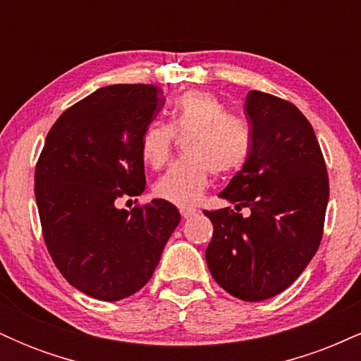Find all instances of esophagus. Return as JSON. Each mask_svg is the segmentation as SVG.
Instances as JSON below:
<instances>
[{
	"label": "esophagus",
	"mask_w": 361,
	"mask_h": 361,
	"mask_svg": "<svg viewBox=\"0 0 361 361\" xmlns=\"http://www.w3.org/2000/svg\"><path fill=\"white\" fill-rule=\"evenodd\" d=\"M180 212H181V217H183V219H192L193 215H197V210H195V209H181Z\"/></svg>",
	"instance_id": "34e87169"
}]
</instances>
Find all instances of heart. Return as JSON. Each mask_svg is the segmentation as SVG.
Listing matches in <instances>:
<instances>
[{
  "instance_id": "obj_1",
  "label": "heart",
  "mask_w": 361,
  "mask_h": 361,
  "mask_svg": "<svg viewBox=\"0 0 361 361\" xmlns=\"http://www.w3.org/2000/svg\"><path fill=\"white\" fill-rule=\"evenodd\" d=\"M183 140V159L154 183V193L178 207H193L204 197L210 171L231 175L246 164L252 149L251 128L231 115L229 106L209 91H186L171 106L169 123L151 122L140 135V157L159 169L168 163L176 137Z\"/></svg>"
}]
</instances>
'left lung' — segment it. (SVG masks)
Segmentation results:
<instances>
[{
    "label": "left lung",
    "mask_w": 361,
    "mask_h": 361,
    "mask_svg": "<svg viewBox=\"0 0 361 361\" xmlns=\"http://www.w3.org/2000/svg\"><path fill=\"white\" fill-rule=\"evenodd\" d=\"M244 106L251 154L219 195L234 210L205 212L214 226L205 259L226 292L259 302L288 288L316 255L329 180L314 128L295 105L255 90Z\"/></svg>",
    "instance_id": "1"
}]
</instances>
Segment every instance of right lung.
Here are the masks:
<instances>
[{
    "mask_svg": "<svg viewBox=\"0 0 361 361\" xmlns=\"http://www.w3.org/2000/svg\"><path fill=\"white\" fill-rule=\"evenodd\" d=\"M163 105L152 85L97 90L56 120L37 161L45 246L62 276L93 299L122 300L142 288L180 224L163 198L130 212L117 207L146 190L140 135Z\"/></svg>",
    "mask_w": 361,
    "mask_h": 361,
    "instance_id": "right-lung-1",
    "label": "right lung"
}]
</instances>
